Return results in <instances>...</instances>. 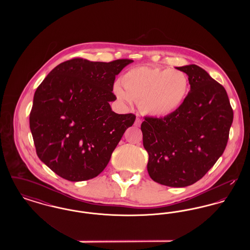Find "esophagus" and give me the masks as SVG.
<instances>
[{
    "label": "esophagus",
    "mask_w": 250,
    "mask_h": 250,
    "mask_svg": "<svg viewBox=\"0 0 250 250\" xmlns=\"http://www.w3.org/2000/svg\"><path fill=\"white\" fill-rule=\"evenodd\" d=\"M141 124H142V120L140 119V118H137V119L135 120L134 125H135V126H140Z\"/></svg>",
    "instance_id": "34e87169"
}]
</instances>
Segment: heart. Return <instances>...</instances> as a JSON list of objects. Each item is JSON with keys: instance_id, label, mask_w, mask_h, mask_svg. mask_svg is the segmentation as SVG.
Segmentation results:
<instances>
[{"instance_id": "obj_1", "label": "heart", "mask_w": 250, "mask_h": 250, "mask_svg": "<svg viewBox=\"0 0 250 250\" xmlns=\"http://www.w3.org/2000/svg\"><path fill=\"white\" fill-rule=\"evenodd\" d=\"M113 91L123 104L131 106L140 102L143 112L149 116L164 118L176 112L185 103L190 83L182 70L139 66L126 72Z\"/></svg>"}]
</instances>
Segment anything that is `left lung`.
Returning a JSON list of instances; mask_svg holds the SVG:
<instances>
[{"mask_svg":"<svg viewBox=\"0 0 250 250\" xmlns=\"http://www.w3.org/2000/svg\"><path fill=\"white\" fill-rule=\"evenodd\" d=\"M189 79L183 106L164 118L142 124L147 170L155 182L185 188L202 179L226 148L233 121L226 90L196 64L177 67Z\"/></svg>","mask_w":250,"mask_h":250,"instance_id":"obj_1","label":"left lung"}]
</instances>
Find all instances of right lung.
Returning <instances> with one entry per match:
<instances>
[{"instance_id": "obj_1", "label": "right lung", "mask_w": 250, "mask_h": 250, "mask_svg": "<svg viewBox=\"0 0 250 250\" xmlns=\"http://www.w3.org/2000/svg\"><path fill=\"white\" fill-rule=\"evenodd\" d=\"M134 61L69 60L48 73L34 95L30 129L39 159L62 178H95L107 167L134 114L109 102L115 77Z\"/></svg>"}]
</instances>
